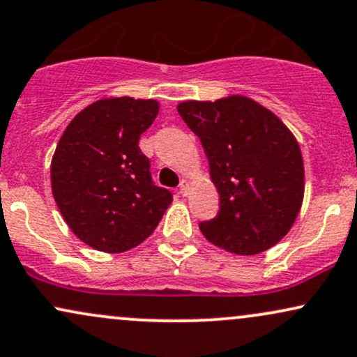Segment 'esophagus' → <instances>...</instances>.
<instances>
[{
	"label": "esophagus",
	"mask_w": 357,
	"mask_h": 357,
	"mask_svg": "<svg viewBox=\"0 0 357 357\" xmlns=\"http://www.w3.org/2000/svg\"><path fill=\"white\" fill-rule=\"evenodd\" d=\"M188 188H190V181H188V179H181V183H179V192H181L183 196L186 195Z\"/></svg>",
	"instance_id": "esophagus-1"
}]
</instances>
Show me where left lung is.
<instances>
[{"instance_id": "left-lung-1", "label": "left lung", "mask_w": 357, "mask_h": 357, "mask_svg": "<svg viewBox=\"0 0 357 357\" xmlns=\"http://www.w3.org/2000/svg\"><path fill=\"white\" fill-rule=\"evenodd\" d=\"M178 113L201 139L220 213L199 222L214 246L252 256L293 227L304 196V165L293 132L246 96L183 101Z\"/></svg>"}]
</instances>
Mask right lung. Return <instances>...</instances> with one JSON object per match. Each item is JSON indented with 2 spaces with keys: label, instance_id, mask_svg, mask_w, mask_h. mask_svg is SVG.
Instances as JSON below:
<instances>
[{
  "label": "right lung",
  "instance_id": "obj_1",
  "mask_svg": "<svg viewBox=\"0 0 357 357\" xmlns=\"http://www.w3.org/2000/svg\"><path fill=\"white\" fill-rule=\"evenodd\" d=\"M154 100L106 98L73 118L51 161V190L70 229L102 252H124L153 234L173 195L151 179L139 136Z\"/></svg>",
  "mask_w": 357,
  "mask_h": 357
}]
</instances>
